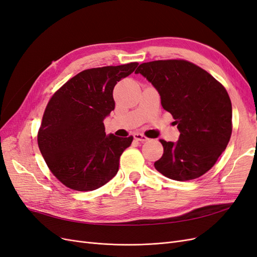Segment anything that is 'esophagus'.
Segmentation results:
<instances>
[{"mask_svg": "<svg viewBox=\"0 0 257 257\" xmlns=\"http://www.w3.org/2000/svg\"><path fill=\"white\" fill-rule=\"evenodd\" d=\"M133 137H134V139H135V141H138V142H142V143H144V142H147V141H148V138H147V137H146L145 135L141 134V133H134Z\"/></svg>", "mask_w": 257, "mask_h": 257, "instance_id": "1", "label": "esophagus"}]
</instances>
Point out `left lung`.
Instances as JSON below:
<instances>
[{"label":"left lung","instance_id":"obj_1","mask_svg":"<svg viewBox=\"0 0 257 257\" xmlns=\"http://www.w3.org/2000/svg\"><path fill=\"white\" fill-rule=\"evenodd\" d=\"M143 75L159 92L162 107L180 132L176 143L161 141L164 153L154 163L162 175L177 181L206 174L231 135V102L227 91L203 68L184 60L143 63Z\"/></svg>","mask_w":257,"mask_h":257}]
</instances>
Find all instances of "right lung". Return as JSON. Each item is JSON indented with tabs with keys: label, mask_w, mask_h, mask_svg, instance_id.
<instances>
[{
	"label": "right lung",
	"mask_w": 257,
	"mask_h": 257,
	"mask_svg": "<svg viewBox=\"0 0 257 257\" xmlns=\"http://www.w3.org/2000/svg\"><path fill=\"white\" fill-rule=\"evenodd\" d=\"M138 63L85 69L69 79L49 100L38 131V147L51 173L67 188L93 191L119 170L133 136L106 135L104 120L114 109L116 81Z\"/></svg>",
	"instance_id": "right-lung-1"
}]
</instances>
